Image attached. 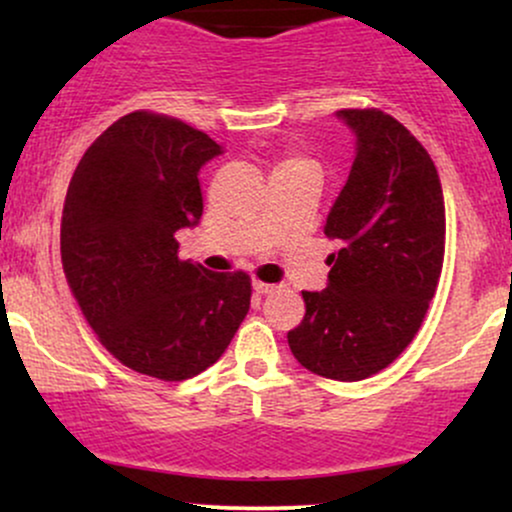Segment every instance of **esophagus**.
<instances>
[{"label": "esophagus", "mask_w": 512, "mask_h": 512, "mask_svg": "<svg viewBox=\"0 0 512 512\" xmlns=\"http://www.w3.org/2000/svg\"><path fill=\"white\" fill-rule=\"evenodd\" d=\"M252 289H255V293H262V296H267V293H272L276 286L272 284H264V281H252Z\"/></svg>", "instance_id": "34e87169"}]
</instances>
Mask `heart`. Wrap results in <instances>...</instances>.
<instances>
[{
  "label": "heart",
  "instance_id": "heart-1",
  "mask_svg": "<svg viewBox=\"0 0 512 512\" xmlns=\"http://www.w3.org/2000/svg\"><path fill=\"white\" fill-rule=\"evenodd\" d=\"M291 168H315V166L310 161H305V158H298V156L284 158V161H279V166H276V170H291Z\"/></svg>",
  "mask_w": 512,
  "mask_h": 512
}]
</instances>
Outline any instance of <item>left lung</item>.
<instances>
[{
    "instance_id": "1",
    "label": "left lung",
    "mask_w": 512,
    "mask_h": 512,
    "mask_svg": "<svg viewBox=\"0 0 512 512\" xmlns=\"http://www.w3.org/2000/svg\"><path fill=\"white\" fill-rule=\"evenodd\" d=\"M356 134L349 180L327 214L339 240L327 289L303 291L291 354L322 378L354 383L407 349L438 289L445 204L438 170L402 122L383 110H339Z\"/></svg>"
}]
</instances>
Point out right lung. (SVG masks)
<instances>
[{"instance_id":"right-lung-1","label":"right lung","mask_w":512,"mask_h":512,"mask_svg":"<svg viewBox=\"0 0 512 512\" xmlns=\"http://www.w3.org/2000/svg\"><path fill=\"white\" fill-rule=\"evenodd\" d=\"M223 149L199 129L137 110L86 149L69 182L60 250L81 313L117 361L187 380L221 358L250 310V276L178 260L202 219L199 170Z\"/></svg>"}]
</instances>
